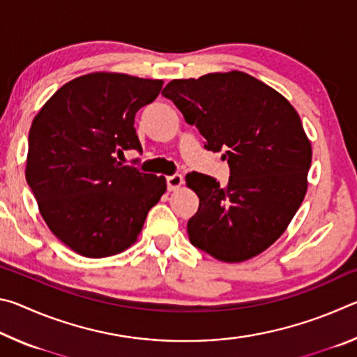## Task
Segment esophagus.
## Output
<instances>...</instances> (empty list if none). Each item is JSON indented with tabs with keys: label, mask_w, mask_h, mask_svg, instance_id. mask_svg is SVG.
Here are the masks:
<instances>
[{
	"label": "esophagus",
	"mask_w": 357,
	"mask_h": 357,
	"mask_svg": "<svg viewBox=\"0 0 357 357\" xmlns=\"http://www.w3.org/2000/svg\"><path fill=\"white\" fill-rule=\"evenodd\" d=\"M184 179L181 174H172V176H167V187L168 190L173 192V190H178L181 185H183Z\"/></svg>",
	"instance_id": "34e87169"
}]
</instances>
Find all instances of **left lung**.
<instances>
[{
  "label": "left lung",
  "instance_id": "8db88e82",
  "mask_svg": "<svg viewBox=\"0 0 357 357\" xmlns=\"http://www.w3.org/2000/svg\"><path fill=\"white\" fill-rule=\"evenodd\" d=\"M162 94L231 170L223 187L203 173L185 176L200 198L187 223L190 243L225 263L259 255L285 233L309 185L312 144L298 112L241 70L172 80Z\"/></svg>",
  "mask_w": 357,
  "mask_h": 357
}]
</instances>
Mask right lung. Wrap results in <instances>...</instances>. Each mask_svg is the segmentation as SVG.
<instances>
[{
    "label": "right lung",
    "mask_w": 357,
    "mask_h": 357,
    "mask_svg": "<svg viewBox=\"0 0 357 357\" xmlns=\"http://www.w3.org/2000/svg\"><path fill=\"white\" fill-rule=\"evenodd\" d=\"M162 84L91 72L63 84L33 119L25 176L47 227L78 255L128 250L167 190L164 176L116 160L128 149L142 151L135 113Z\"/></svg>",
    "instance_id": "1"
}]
</instances>
